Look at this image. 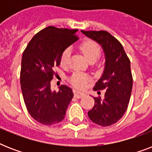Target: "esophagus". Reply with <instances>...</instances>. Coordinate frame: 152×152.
Instances as JSON below:
<instances>
[{
    "label": "esophagus",
    "instance_id": "1",
    "mask_svg": "<svg viewBox=\"0 0 152 152\" xmlns=\"http://www.w3.org/2000/svg\"><path fill=\"white\" fill-rule=\"evenodd\" d=\"M73 93H74V96H75L76 98H77V99H80V98H82L83 96L85 95V93L82 92V91H77V90H74Z\"/></svg>",
    "mask_w": 152,
    "mask_h": 152
}]
</instances>
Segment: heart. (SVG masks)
<instances>
[{"instance_id": "heart-1", "label": "heart", "mask_w": 152, "mask_h": 152, "mask_svg": "<svg viewBox=\"0 0 152 152\" xmlns=\"http://www.w3.org/2000/svg\"><path fill=\"white\" fill-rule=\"evenodd\" d=\"M80 50L83 53V55L88 62H95L99 57L100 53H101V50H100L99 45L92 40H86V41L83 42L80 45ZM69 56V51L68 50L62 53L61 59H60V62L62 66H64L67 64ZM88 76L84 74L80 73V72L74 73L70 78L71 83L78 88H84L88 83Z\"/></svg>"}]
</instances>
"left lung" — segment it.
I'll use <instances>...</instances> for the list:
<instances>
[{
  "mask_svg": "<svg viewBox=\"0 0 152 152\" xmlns=\"http://www.w3.org/2000/svg\"><path fill=\"white\" fill-rule=\"evenodd\" d=\"M81 32L99 44L105 55L103 73L93 88L106 90L105 97L94 98L88 117L97 125L110 126L122 118L129 106L132 88L130 61L120 42L106 31Z\"/></svg>",
  "mask_w": 152,
  "mask_h": 152,
  "instance_id": "1",
  "label": "left lung"
}]
</instances>
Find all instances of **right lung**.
Instances as JSON below:
<instances>
[{"label":"right lung","mask_w":152,"mask_h":152,"mask_svg":"<svg viewBox=\"0 0 152 152\" xmlns=\"http://www.w3.org/2000/svg\"><path fill=\"white\" fill-rule=\"evenodd\" d=\"M77 31L50 26L32 38L23 53V97L30 115L42 125L61 121L73 98L72 90L66 85L59 87L58 92L53 91L50 81L62 53L76 41Z\"/></svg>","instance_id":"add662e5"}]
</instances>
